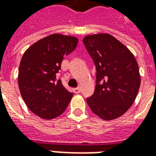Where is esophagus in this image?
<instances>
[{
  "mask_svg": "<svg viewBox=\"0 0 156 156\" xmlns=\"http://www.w3.org/2000/svg\"><path fill=\"white\" fill-rule=\"evenodd\" d=\"M73 92H74L76 94H80V92H81V88H76L73 89Z\"/></svg>",
  "mask_w": 156,
  "mask_h": 156,
  "instance_id": "1",
  "label": "esophagus"
}]
</instances>
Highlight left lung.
<instances>
[{
  "label": "left lung",
  "instance_id": "left-lung-1",
  "mask_svg": "<svg viewBox=\"0 0 156 156\" xmlns=\"http://www.w3.org/2000/svg\"><path fill=\"white\" fill-rule=\"evenodd\" d=\"M83 42L96 67V86L87 98L88 106L105 120L120 117L134 104L140 86L136 59L108 33L86 36Z\"/></svg>",
  "mask_w": 156,
  "mask_h": 156
}]
</instances>
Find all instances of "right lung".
<instances>
[{
    "mask_svg": "<svg viewBox=\"0 0 156 156\" xmlns=\"http://www.w3.org/2000/svg\"><path fill=\"white\" fill-rule=\"evenodd\" d=\"M75 37L51 34L39 40L24 52L20 62L18 85L28 108L41 119H51L68 107L73 93L63 87L57 73L62 59L74 49Z\"/></svg>",
    "mask_w": 156,
    "mask_h": 156,
    "instance_id": "obj_1",
    "label": "right lung"
}]
</instances>
